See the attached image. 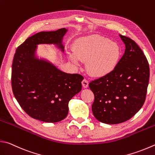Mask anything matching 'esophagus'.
Segmentation results:
<instances>
[{
    "mask_svg": "<svg viewBox=\"0 0 155 155\" xmlns=\"http://www.w3.org/2000/svg\"><path fill=\"white\" fill-rule=\"evenodd\" d=\"M81 84H82V86L84 88H86V87H87V86H88L89 82H88V81L86 80V79H84L83 81H81Z\"/></svg>",
    "mask_w": 155,
    "mask_h": 155,
    "instance_id": "1",
    "label": "esophagus"
}]
</instances>
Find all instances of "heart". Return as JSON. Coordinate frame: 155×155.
<instances>
[{"instance_id": "obj_1", "label": "heart", "mask_w": 155, "mask_h": 155, "mask_svg": "<svg viewBox=\"0 0 155 155\" xmlns=\"http://www.w3.org/2000/svg\"><path fill=\"white\" fill-rule=\"evenodd\" d=\"M74 52L69 54V60L75 65H78L80 61L86 62L87 72L95 78L110 74L121 57V49L117 44L98 36L80 40L75 44Z\"/></svg>"}]
</instances>
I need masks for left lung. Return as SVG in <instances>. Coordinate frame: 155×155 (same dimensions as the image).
<instances>
[{"mask_svg": "<svg viewBox=\"0 0 155 155\" xmlns=\"http://www.w3.org/2000/svg\"><path fill=\"white\" fill-rule=\"evenodd\" d=\"M119 36L125 50L115 69L89 84L94 95L93 115L107 124L129 120L141 109L150 77L149 65L141 48L130 38Z\"/></svg>", "mask_w": 155, "mask_h": 155, "instance_id": "8db88e82", "label": "left lung"}]
</instances>
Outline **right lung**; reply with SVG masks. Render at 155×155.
Segmentation results:
<instances>
[{
  "mask_svg": "<svg viewBox=\"0 0 155 155\" xmlns=\"http://www.w3.org/2000/svg\"><path fill=\"white\" fill-rule=\"evenodd\" d=\"M67 31L61 28L29 37L17 47L13 61L11 85L15 97L29 116L46 123L65 119L69 101L81 90L82 75L66 74L36 56L37 45L41 44H53L64 52L62 40Z\"/></svg>",
  "mask_w": 155,
  "mask_h": 155,
  "instance_id": "right-lung-1",
  "label": "right lung"
}]
</instances>
